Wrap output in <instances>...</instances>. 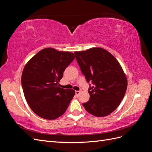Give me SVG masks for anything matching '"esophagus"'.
Instances as JSON below:
<instances>
[{"instance_id":"34e87169","label":"esophagus","mask_w":152,"mask_h":152,"mask_svg":"<svg viewBox=\"0 0 152 152\" xmlns=\"http://www.w3.org/2000/svg\"><path fill=\"white\" fill-rule=\"evenodd\" d=\"M80 92L79 91H75V94H76L77 96H79V95L80 94Z\"/></svg>"}]
</instances>
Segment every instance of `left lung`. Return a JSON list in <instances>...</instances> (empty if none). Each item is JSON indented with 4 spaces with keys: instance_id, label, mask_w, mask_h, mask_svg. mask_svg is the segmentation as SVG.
Instances as JSON below:
<instances>
[{
    "instance_id": "8db88e82",
    "label": "left lung",
    "mask_w": 152,
    "mask_h": 152,
    "mask_svg": "<svg viewBox=\"0 0 152 152\" xmlns=\"http://www.w3.org/2000/svg\"><path fill=\"white\" fill-rule=\"evenodd\" d=\"M87 82H91L90 98L83 103L87 112L96 117L112 113L126 94L127 80L120 63L113 55L101 48L74 53ZM91 86V84H89Z\"/></svg>"
}]
</instances>
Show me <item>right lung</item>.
I'll return each instance as SVG.
<instances>
[{"mask_svg": "<svg viewBox=\"0 0 152 152\" xmlns=\"http://www.w3.org/2000/svg\"><path fill=\"white\" fill-rule=\"evenodd\" d=\"M74 58L72 53L49 48L40 50L25 65L23 90L29 107L38 116L54 120L65 112L75 91L61 88L59 82Z\"/></svg>", "mask_w": 152, "mask_h": 152, "instance_id": "add662e5", "label": "right lung"}]
</instances>
